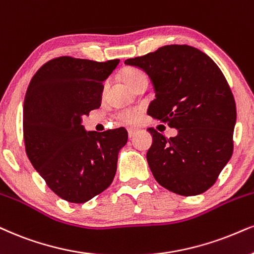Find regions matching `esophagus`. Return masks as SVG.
Listing matches in <instances>:
<instances>
[{
    "label": "esophagus",
    "instance_id": "34e87169",
    "mask_svg": "<svg viewBox=\"0 0 254 254\" xmlns=\"http://www.w3.org/2000/svg\"><path fill=\"white\" fill-rule=\"evenodd\" d=\"M127 130H128V136H129V139H132L137 132V129H135V128H128Z\"/></svg>",
    "mask_w": 254,
    "mask_h": 254
}]
</instances>
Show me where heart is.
I'll list each match as a JSON object with an SVG mask.
<instances>
[{
	"mask_svg": "<svg viewBox=\"0 0 254 254\" xmlns=\"http://www.w3.org/2000/svg\"><path fill=\"white\" fill-rule=\"evenodd\" d=\"M122 77H124V81L130 87V88H132L136 82H139L140 80H147L145 73H143L142 70L137 69V68H127V69H125L124 73H122ZM140 118H141V111L136 108L124 109V111H121L118 114L119 121H121L122 124L126 125L137 124Z\"/></svg>",
	"mask_w": 254,
	"mask_h": 254,
	"instance_id": "heart-1",
	"label": "heart"
}]
</instances>
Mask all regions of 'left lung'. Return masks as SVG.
<instances>
[{"instance_id": "left-lung-1", "label": "left lung", "mask_w": 254, "mask_h": 254, "mask_svg": "<svg viewBox=\"0 0 254 254\" xmlns=\"http://www.w3.org/2000/svg\"><path fill=\"white\" fill-rule=\"evenodd\" d=\"M148 75L155 99L148 113L178 129L167 137L148 128L153 143L147 162L171 192L198 195L213 186L233 153L237 108L224 74L209 56L186 45L164 46L128 59Z\"/></svg>"}]
</instances>
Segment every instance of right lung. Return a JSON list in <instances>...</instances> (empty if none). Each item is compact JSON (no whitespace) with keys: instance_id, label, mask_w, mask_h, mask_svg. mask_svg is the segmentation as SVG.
Segmentation results:
<instances>
[{"instance_id":"right-lung-1","label":"right lung","mask_w":254,"mask_h":254,"mask_svg":"<svg viewBox=\"0 0 254 254\" xmlns=\"http://www.w3.org/2000/svg\"><path fill=\"white\" fill-rule=\"evenodd\" d=\"M119 62L61 56L43 64L28 86L23 102L27 155L49 189L65 201H88L108 189L117 173L127 130L87 132L81 118L101 106L102 82Z\"/></svg>"}]
</instances>
